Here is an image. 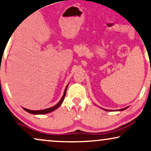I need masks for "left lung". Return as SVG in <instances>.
Wrapping results in <instances>:
<instances>
[{"label":"left lung","instance_id":"1","mask_svg":"<svg viewBox=\"0 0 151 151\" xmlns=\"http://www.w3.org/2000/svg\"><path fill=\"white\" fill-rule=\"evenodd\" d=\"M128 108V107H126V108H122V109H120V110H118V111H122V110H126V109H127V108ZM101 109H103V110H106V111H111V110H106V109H104V108H101Z\"/></svg>","mask_w":151,"mask_h":151}]
</instances>
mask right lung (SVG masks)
<instances>
[{
  "label": "right lung",
  "mask_w": 151,
  "mask_h": 151,
  "mask_svg": "<svg viewBox=\"0 0 151 151\" xmlns=\"http://www.w3.org/2000/svg\"><path fill=\"white\" fill-rule=\"evenodd\" d=\"M68 85H69V83H68V85L66 86V87L65 88V90H64V93L63 94V96L61 97V100H60V101H59V103H58L57 104H56L55 106H52V107H51V108H46V109L41 110H31L27 109V108H23L25 110L26 112H29V113L32 114H47V113H49V112H51L52 111H54V110L57 109V108L61 105L62 102H63L64 99H65V94H66V91H67V88H68Z\"/></svg>",
  "instance_id": "right-lung-1"
}]
</instances>
